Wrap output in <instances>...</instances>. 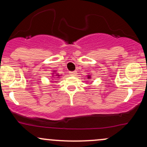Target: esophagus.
<instances>
[{
	"label": "esophagus",
	"instance_id": "34e87169",
	"mask_svg": "<svg viewBox=\"0 0 147 147\" xmlns=\"http://www.w3.org/2000/svg\"><path fill=\"white\" fill-rule=\"evenodd\" d=\"M70 75H77V71L70 72Z\"/></svg>",
	"mask_w": 147,
	"mask_h": 147
}]
</instances>
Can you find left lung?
<instances>
[{
    "mask_svg": "<svg viewBox=\"0 0 147 147\" xmlns=\"http://www.w3.org/2000/svg\"><path fill=\"white\" fill-rule=\"evenodd\" d=\"M87 77H88V79H90V78H91V77H90V75H88V76H87Z\"/></svg>",
    "mask_w": 147,
    "mask_h": 147,
    "instance_id": "1",
    "label": "left lung"
}]
</instances>
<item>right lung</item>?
<instances>
[{
	"instance_id": "right-lung-1",
	"label": "right lung",
	"mask_w": 147,
	"mask_h": 147,
	"mask_svg": "<svg viewBox=\"0 0 147 147\" xmlns=\"http://www.w3.org/2000/svg\"><path fill=\"white\" fill-rule=\"evenodd\" d=\"M54 72H55V71H54ZM53 74H54V73H53ZM55 76H56V77H55V79H57V77H60V75H59V74H56V75H55ZM52 77H54V75H53V76H52ZM52 80H54V79H52Z\"/></svg>"
}]
</instances>
